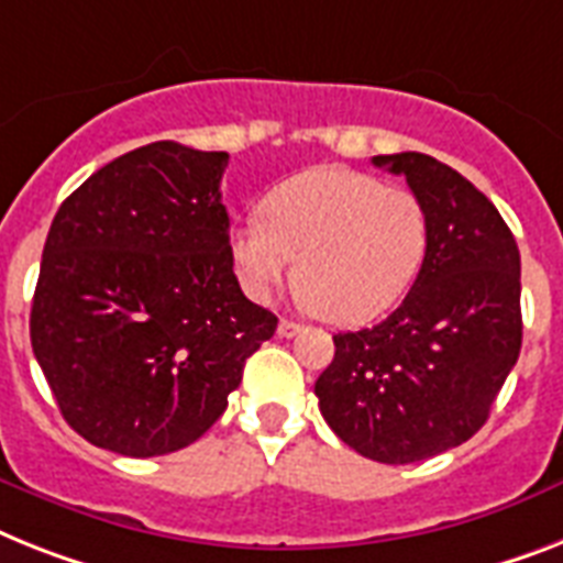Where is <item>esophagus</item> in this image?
<instances>
[{"label":"esophagus","mask_w":563,"mask_h":563,"mask_svg":"<svg viewBox=\"0 0 563 563\" xmlns=\"http://www.w3.org/2000/svg\"><path fill=\"white\" fill-rule=\"evenodd\" d=\"M299 331H301V324L290 322V319H282V322H278V336H282V339L296 336V333H299Z\"/></svg>","instance_id":"34e87169"}]
</instances>
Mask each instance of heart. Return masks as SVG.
I'll return each mask as SVG.
<instances>
[{
  "instance_id": "b5f03b06",
  "label": "heart",
  "mask_w": 563,
  "mask_h": 563,
  "mask_svg": "<svg viewBox=\"0 0 563 563\" xmlns=\"http://www.w3.org/2000/svg\"><path fill=\"white\" fill-rule=\"evenodd\" d=\"M230 262L264 301L296 258V290L336 324L368 322L402 299L426 247L429 216L415 192L347 166H313L278 184L262 218L230 232Z\"/></svg>"
}]
</instances>
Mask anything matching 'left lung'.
<instances>
[{
  "label": "left lung",
  "instance_id": "1",
  "mask_svg": "<svg viewBox=\"0 0 563 563\" xmlns=\"http://www.w3.org/2000/svg\"><path fill=\"white\" fill-rule=\"evenodd\" d=\"M406 175L429 216V247L397 310L336 333L316 379L336 438L376 463H417L466 443L521 354V253L495 203L420 152L376 155Z\"/></svg>",
  "mask_w": 563,
  "mask_h": 563
}]
</instances>
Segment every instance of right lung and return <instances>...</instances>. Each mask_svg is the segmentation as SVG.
<instances>
[{
    "instance_id": "add662e5",
    "label": "right lung",
    "mask_w": 563,
    "mask_h": 563,
    "mask_svg": "<svg viewBox=\"0 0 563 563\" xmlns=\"http://www.w3.org/2000/svg\"><path fill=\"white\" fill-rule=\"evenodd\" d=\"M227 152L157 141L114 157L51 221L31 345L65 422L97 449L195 443L278 319L241 292Z\"/></svg>"
}]
</instances>
